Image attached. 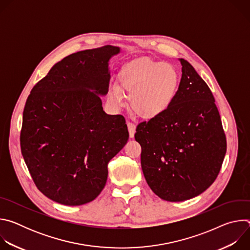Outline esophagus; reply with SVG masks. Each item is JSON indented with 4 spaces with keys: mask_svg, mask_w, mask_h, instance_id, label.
I'll return each mask as SVG.
<instances>
[{
    "mask_svg": "<svg viewBox=\"0 0 250 250\" xmlns=\"http://www.w3.org/2000/svg\"><path fill=\"white\" fill-rule=\"evenodd\" d=\"M127 128H128V132H129V136L133 137L134 133H135V125L131 122H127Z\"/></svg>",
    "mask_w": 250,
    "mask_h": 250,
    "instance_id": "esophagus-1",
    "label": "esophagus"
}]
</instances>
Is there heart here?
Instances as JSON below:
<instances>
[{"mask_svg":"<svg viewBox=\"0 0 250 250\" xmlns=\"http://www.w3.org/2000/svg\"><path fill=\"white\" fill-rule=\"evenodd\" d=\"M119 83L122 91L129 94L132 112L144 119H154L166 112L172 104L179 76L170 64L140 57L123 66ZM120 89L117 86L112 89L111 99L115 104L122 102Z\"/></svg>","mask_w":250,"mask_h":250,"instance_id":"b5f03b06","label":"heart"}]
</instances>
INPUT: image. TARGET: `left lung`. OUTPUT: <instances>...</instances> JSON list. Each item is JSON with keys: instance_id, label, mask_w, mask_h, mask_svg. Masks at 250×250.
I'll return each instance as SVG.
<instances>
[{"instance_id": "8db88e82", "label": "left lung", "mask_w": 250, "mask_h": 250, "mask_svg": "<svg viewBox=\"0 0 250 250\" xmlns=\"http://www.w3.org/2000/svg\"><path fill=\"white\" fill-rule=\"evenodd\" d=\"M175 98L159 117L137 125L141 168L161 199L181 202L206 191L220 173L227 137L215 98L185 59Z\"/></svg>"}]
</instances>
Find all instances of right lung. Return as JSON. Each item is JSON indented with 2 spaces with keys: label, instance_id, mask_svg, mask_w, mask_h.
I'll list each match as a JSON object with an SVG mask.
<instances>
[{
  "label": "right lung",
  "instance_id": "obj_1",
  "mask_svg": "<svg viewBox=\"0 0 250 250\" xmlns=\"http://www.w3.org/2000/svg\"><path fill=\"white\" fill-rule=\"evenodd\" d=\"M105 45L70 54L56 63L27 97L21 149L38 189L66 206L95 200L108 178V164L128 139L125 119L106 115L99 95L109 91Z\"/></svg>",
  "mask_w": 250,
  "mask_h": 250
}]
</instances>
